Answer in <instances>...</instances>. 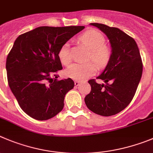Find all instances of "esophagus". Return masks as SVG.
Masks as SVG:
<instances>
[{
	"label": "esophagus",
	"mask_w": 153,
	"mask_h": 153,
	"mask_svg": "<svg viewBox=\"0 0 153 153\" xmlns=\"http://www.w3.org/2000/svg\"><path fill=\"white\" fill-rule=\"evenodd\" d=\"M79 83H80V82H79V81H78V80H76L75 82H74V84H75V86H79Z\"/></svg>",
	"instance_id": "esophagus-1"
}]
</instances>
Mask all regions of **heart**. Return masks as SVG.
<instances>
[{
    "label": "heart",
    "mask_w": 153,
    "mask_h": 153,
    "mask_svg": "<svg viewBox=\"0 0 153 153\" xmlns=\"http://www.w3.org/2000/svg\"><path fill=\"white\" fill-rule=\"evenodd\" d=\"M79 41L89 49L87 60H92L99 67L107 65L111 57V49L105 45V39L102 33L96 30H89L79 38ZM58 57L64 65H68L71 61V47L68 42L61 46ZM96 72V66L92 61L83 64L75 63L65 71L67 76L76 80H83L90 77Z\"/></svg>",
    "instance_id": "1"
}]
</instances>
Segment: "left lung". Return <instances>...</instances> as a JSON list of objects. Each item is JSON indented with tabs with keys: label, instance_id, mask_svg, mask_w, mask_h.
<instances>
[{
	"label": "left lung",
	"instance_id": "1",
	"mask_svg": "<svg viewBox=\"0 0 153 153\" xmlns=\"http://www.w3.org/2000/svg\"><path fill=\"white\" fill-rule=\"evenodd\" d=\"M102 31L111 46V57L97 79L89 80L91 92L85 97L88 108L102 116H111L124 110L132 101L143 74V62L135 40L115 27L90 23Z\"/></svg>",
	"mask_w": 153,
	"mask_h": 153
}]
</instances>
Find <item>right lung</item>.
<instances>
[{"label": "right lung", "mask_w": 153, "mask_h": 153, "mask_svg": "<svg viewBox=\"0 0 153 153\" xmlns=\"http://www.w3.org/2000/svg\"><path fill=\"white\" fill-rule=\"evenodd\" d=\"M84 28L40 26L14 42L6 61L8 84L22 110L31 117L45 120L62 111L65 95L74 82L71 78L57 79L63 68L58 52Z\"/></svg>", "instance_id": "1"}]
</instances>
